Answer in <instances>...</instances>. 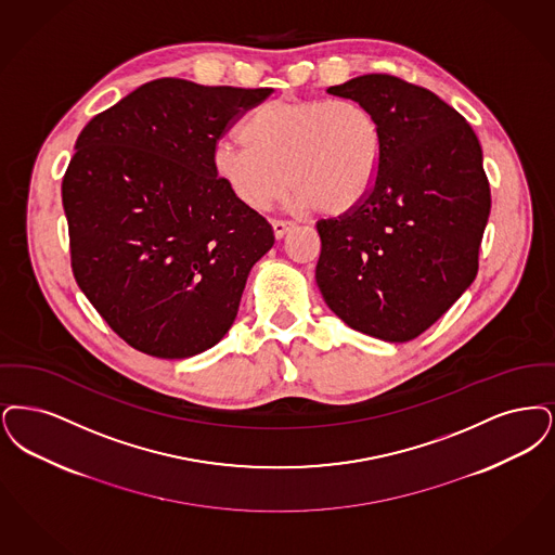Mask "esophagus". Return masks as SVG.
<instances>
[{
  "instance_id": "obj_1",
  "label": "esophagus",
  "mask_w": 555,
  "mask_h": 555,
  "mask_svg": "<svg viewBox=\"0 0 555 555\" xmlns=\"http://www.w3.org/2000/svg\"><path fill=\"white\" fill-rule=\"evenodd\" d=\"M271 225H273V234H275V238H284V236L288 234L289 230L294 228V223H292V221H284V219H273V221H271Z\"/></svg>"
}]
</instances>
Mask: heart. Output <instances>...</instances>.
Instances as JSON below:
<instances>
[{"mask_svg":"<svg viewBox=\"0 0 555 555\" xmlns=\"http://www.w3.org/2000/svg\"><path fill=\"white\" fill-rule=\"evenodd\" d=\"M241 141L214 146L217 180L246 209L263 211L288 184L296 207L339 216L371 193L382 130L352 99H275L242 128Z\"/></svg>","mask_w":555,"mask_h":555,"instance_id":"heart-1","label":"heart"}]
</instances>
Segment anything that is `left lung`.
<instances>
[{
	"label": "left lung",
	"mask_w": 555,
	"mask_h": 555,
	"mask_svg": "<svg viewBox=\"0 0 555 555\" xmlns=\"http://www.w3.org/2000/svg\"><path fill=\"white\" fill-rule=\"evenodd\" d=\"M327 93L375 116L382 159L352 211L317 223V286L348 327L409 341L477 278L491 209L481 145L454 107L396 76L364 74Z\"/></svg>",
	"instance_id": "8db88e82"
}]
</instances>
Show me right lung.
<instances>
[{"label":"right lung","mask_w":555,"mask_h":555,"mask_svg":"<svg viewBox=\"0 0 555 555\" xmlns=\"http://www.w3.org/2000/svg\"><path fill=\"white\" fill-rule=\"evenodd\" d=\"M269 95L157 78L78 134L62 182L74 278L132 348L191 359L230 332L246 278L275 238L217 180L211 155Z\"/></svg>","instance_id":"1"}]
</instances>
